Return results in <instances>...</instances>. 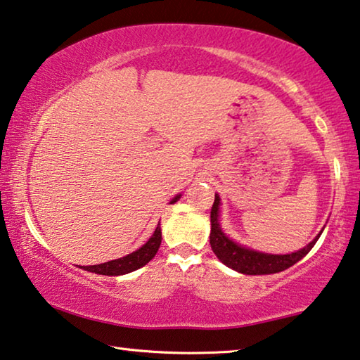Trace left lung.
Returning <instances> with one entry per match:
<instances>
[{"mask_svg":"<svg viewBox=\"0 0 360 360\" xmlns=\"http://www.w3.org/2000/svg\"><path fill=\"white\" fill-rule=\"evenodd\" d=\"M218 217H219V197L218 194H214V202L210 212L212 250L224 265L233 268V270L239 273H244V275H270V273H278V271L286 270V268L292 266L296 262H299L302 257L309 254L310 249L314 248L321 234L320 233L317 238H315L310 244L305 245L304 249L292 252V254H286V255L264 254V252L236 244L234 240L229 239L228 236L221 231Z\"/></svg>","mask_w":360,"mask_h":360,"instance_id":"obj_1","label":"left lung"}]
</instances>
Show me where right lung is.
Returning <instances> with one entry per match:
<instances>
[{
    "label": "right lung",
    "mask_w": 360,
    "mask_h": 360,
    "mask_svg": "<svg viewBox=\"0 0 360 360\" xmlns=\"http://www.w3.org/2000/svg\"><path fill=\"white\" fill-rule=\"evenodd\" d=\"M181 195H176L171 202H176ZM160 244H162V228H160V223L155 233L152 234L146 244L142 245L141 249H137L132 254H129L126 257H121V259L106 262V264H100V265H89V266H80L84 270L96 273V275H106V276H117V275H126V273H131L137 268H141L143 265H147L150 260L153 259L155 254L158 252Z\"/></svg>",
    "instance_id": "add662e5"
}]
</instances>
